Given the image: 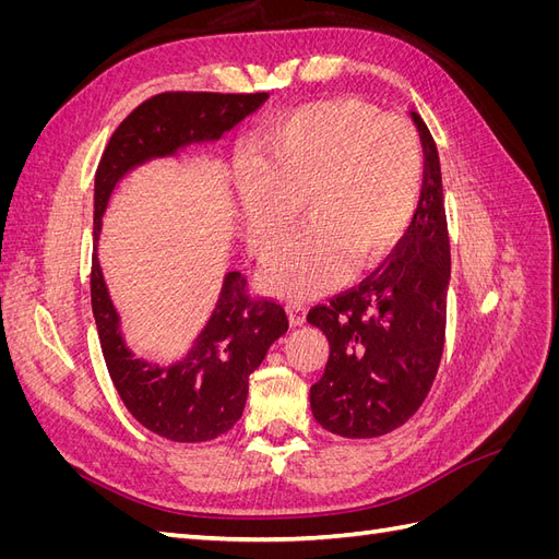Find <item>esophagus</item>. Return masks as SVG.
<instances>
[{
  "label": "esophagus",
  "mask_w": 559,
  "mask_h": 559,
  "mask_svg": "<svg viewBox=\"0 0 559 559\" xmlns=\"http://www.w3.org/2000/svg\"><path fill=\"white\" fill-rule=\"evenodd\" d=\"M286 314H289L292 326H300V324H306V314H308V308L302 306V302H298V300H292L289 306H286Z\"/></svg>",
  "instance_id": "obj_1"
}]
</instances>
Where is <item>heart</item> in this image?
Listing matches in <instances>:
<instances>
[{"label":"heart","instance_id":"obj_1","mask_svg":"<svg viewBox=\"0 0 559 559\" xmlns=\"http://www.w3.org/2000/svg\"><path fill=\"white\" fill-rule=\"evenodd\" d=\"M238 181L249 249L267 259L296 228L310 226L267 267L280 296L331 289L352 265L384 263L411 230L425 183L417 130L354 97L321 99L270 126L251 144Z\"/></svg>","mask_w":559,"mask_h":559}]
</instances>
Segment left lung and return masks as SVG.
<instances>
[{
    "instance_id": "obj_1",
    "label": "left lung",
    "mask_w": 559,
    "mask_h": 559,
    "mask_svg": "<svg viewBox=\"0 0 559 559\" xmlns=\"http://www.w3.org/2000/svg\"><path fill=\"white\" fill-rule=\"evenodd\" d=\"M425 148V183L396 259L359 286L314 306L329 361L310 386L314 419L343 438H376L408 421L436 380L445 345L450 238L438 148L413 111Z\"/></svg>"
}]
</instances>
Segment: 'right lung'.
I'll list each match as a JSON object with an SVG mask.
<instances>
[{
	"label": "right lung",
	"mask_w": 559,
	"mask_h": 559,
	"mask_svg": "<svg viewBox=\"0 0 559 559\" xmlns=\"http://www.w3.org/2000/svg\"><path fill=\"white\" fill-rule=\"evenodd\" d=\"M265 99V93L186 91L148 97L116 128L95 173L91 302L99 345L128 413L175 443L212 441L233 429L245 411L249 376L265 359L267 347L289 329V319L277 300L251 298L242 273H228L207 326L181 361L156 366L134 359L118 329L97 261L103 214L114 186L132 167L175 156L191 142L218 140Z\"/></svg>",
	"instance_id": "obj_1"
}]
</instances>
